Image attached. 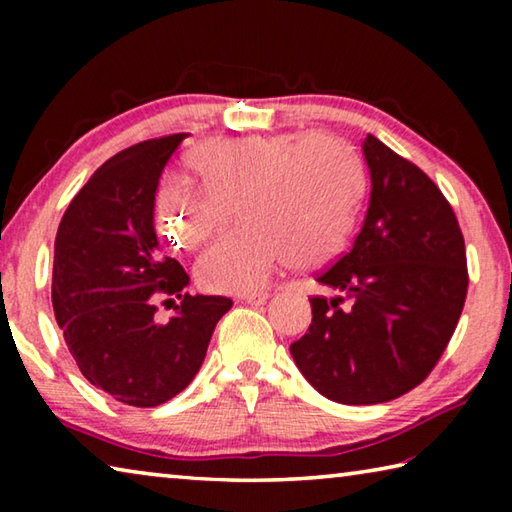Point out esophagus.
I'll use <instances>...</instances> for the list:
<instances>
[{"instance_id": "obj_1", "label": "esophagus", "mask_w": 512, "mask_h": 512, "mask_svg": "<svg viewBox=\"0 0 512 512\" xmlns=\"http://www.w3.org/2000/svg\"><path fill=\"white\" fill-rule=\"evenodd\" d=\"M241 302H246V305H264L268 300V293L266 291H250V293H241L239 296Z\"/></svg>"}]
</instances>
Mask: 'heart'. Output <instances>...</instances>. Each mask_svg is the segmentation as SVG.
Here are the masks:
<instances>
[{
    "label": "heart",
    "mask_w": 512,
    "mask_h": 512,
    "mask_svg": "<svg viewBox=\"0 0 512 512\" xmlns=\"http://www.w3.org/2000/svg\"><path fill=\"white\" fill-rule=\"evenodd\" d=\"M187 162L203 189L164 178L153 194V223L171 246L194 250L239 198L241 223L196 264L198 282L221 293L264 287L291 259L327 262L348 241L366 194L361 158L329 133L214 137Z\"/></svg>",
    "instance_id": "obj_1"
}]
</instances>
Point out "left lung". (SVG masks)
<instances>
[{
    "label": "left lung",
    "instance_id": "left-lung-1",
    "mask_svg": "<svg viewBox=\"0 0 512 512\" xmlns=\"http://www.w3.org/2000/svg\"><path fill=\"white\" fill-rule=\"evenodd\" d=\"M363 158L372 189L361 232L316 277L343 296L311 298V325L289 348L309 384L341 404L388 402L422 384L467 296L463 232L443 192L375 135Z\"/></svg>",
    "mask_w": 512,
    "mask_h": 512
}]
</instances>
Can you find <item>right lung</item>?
Returning <instances> with one entry per match:
<instances>
[{
	"label": "right lung",
	"mask_w": 512,
	"mask_h": 512,
	"mask_svg": "<svg viewBox=\"0 0 512 512\" xmlns=\"http://www.w3.org/2000/svg\"><path fill=\"white\" fill-rule=\"evenodd\" d=\"M185 133L128 146L92 173L58 225L51 302L76 366L128 406L169 402L196 377L223 296H189V275L158 248L153 194ZM160 295L181 305L154 320Z\"/></svg>",
	"instance_id": "add662e5"
}]
</instances>
